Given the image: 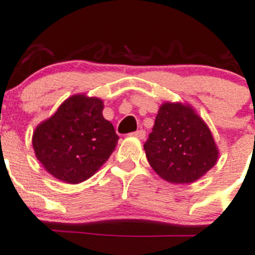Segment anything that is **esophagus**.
<instances>
[{
	"instance_id": "34e87169",
	"label": "esophagus",
	"mask_w": 255,
	"mask_h": 255,
	"mask_svg": "<svg viewBox=\"0 0 255 255\" xmlns=\"http://www.w3.org/2000/svg\"><path fill=\"white\" fill-rule=\"evenodd\" d=\"M132 135L139 137V139H145V131H144V130H137V131L132 132Z\"/></svg>"
}]
</instances>
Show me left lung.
<instances>
[{
  "mask_svg": "<svg viewBox=\"0 0 255 255\" xmlns=\"http://www.w3.org/2000/svg\"><path fill=\"white\" fill-rule=\"evenodd\" d=\"M156 174L170 183H192L209 172L219 150L205 121L188 105L165 102L144 144Z\"/></svg>",
  "mask_w": 255,
  "mask_h": 255,
  "instance_id": "left-lung-1",
  "label": "left lung"
}]
</instances>
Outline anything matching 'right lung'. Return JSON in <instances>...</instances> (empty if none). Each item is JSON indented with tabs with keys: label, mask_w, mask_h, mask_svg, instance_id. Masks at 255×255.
<instances>
[{
	"label": "right lung",
	"mask_w": 255,
	"mask_h": 255,
	"mask_svg": "<svg viewBox=\"0 0 255 255\" xmlns=\"http://www.w3.org/2000/svg\"><path fill=\"white\" fill-rule=\"evenodd\" d=\"M102 110L100 99L74 95L35 129V155L51 176L79 183L109 159L119 136L114 125L102 116Z\"/></svg>",
	"instance_id": "obj_1"
}]
</instances>
